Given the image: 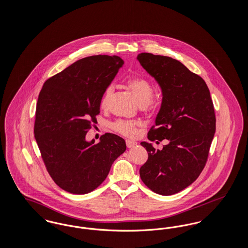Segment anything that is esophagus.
Wrapping results in <instances>:
<instances>
[{
  "instance_id": "34e87169",
  "label": "esophagus",
  "mask_w": 248,
  "mask_h": 248,
  "mask_svg": "<svg viewBox=\"0 0 248 248\" xmlns=\"http://www.w3.org/2000/svg\"><path fill=\"white\" fill-rule=\"evenodd\" d=\"M125 143H126L127 148H132V147H134V146H136V145H137V142L133 141V140H125Z\"/></svg>"
}]
</instances>
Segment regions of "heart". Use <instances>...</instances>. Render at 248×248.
<instances>
[{
    "instance_id": "heart-1",
    "label": "heart",
    "mask_w": 248,
    "mask_h": 248,
    "mask_svg": "<svg viewBox=\"0 0 248 248\" xmlns=\"http://www.w3.org/2000/svg\"><path fill=\"white\" fill-rule=\"evenodd\" d=\"M126 86L134 94L139 104L147 110H151L155 107V101L152 98L154 95V89L152 83L145 77L134 76L130 77L126 81ZM113 93V86L108 85L103 91L100 99L101 108H106ZM111 127L117 133H120L126 137H134L138 133V123L132 121L117 120L111 124Z\"/></svg>"
}]
</instances>
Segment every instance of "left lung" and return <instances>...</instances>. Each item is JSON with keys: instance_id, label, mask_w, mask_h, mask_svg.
Masks as SVG:
<instances>
[{"instance_id": "1", "label": "left lung", "mask_w": 248, "mask_h": 248, "mask_svg": "<svg viewBox=\"0 0 248 248\" xmlns=\"http://www.w3.org/2000/svg\"><path fill=\"white\" fill-rule=\"evenodd\" d=\"M142 67L160 84L163 102L151 141H163V150L141 142L148 160L140 169L143 183L161 195L187 188L206 165L216 132V115L209 89L203 79L180 61L151 53L139 54Z\"/></svg>"}]
</instances>
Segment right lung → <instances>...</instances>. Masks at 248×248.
Wrapping results in <instances>:
<instances>
[{
  "instance_id": "right-lung-1",
  "label": "right lung",
  "mask_w": 248,
  "mask_h": 248,
  "mask_svg": "<svg viewBox=\"0 0 248 248\" xmlns=\"http://www.w3.org/2000/svg\"><path fill=\"white\" fill-rule=\"evenodd\" d=\"M123 65L117 56L79 59L47 79L39 94L34 137L48 174L68 192L96 189L126 150L124 140L111 133L98 143L85 140L100 112L103 91Z\"/></svg>"
}]
</instances>
